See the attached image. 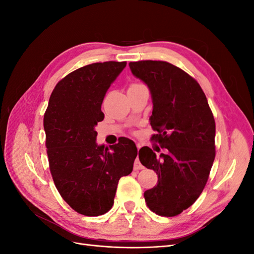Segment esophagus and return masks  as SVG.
Segmentation results:
<instances>
[{
  "mask_svg": "<svg viewBox=\"0 0 254 254\" xmlns=\"http://www.w3.org/2000/svg\"><path fill=\"white\" fill-rule=\"evenodd\" d=\"M137 147H139V146H137ZM133 168H134V171H137V170H143L144 168V166L141 164V162H140V160L139 159H135V161H134V166H133Z\"/></svg>",
  "mask_w": 254,
  "mask_h": 254,
  "instance_id": "1",
  "label": "esophagus"
}]
</instances>
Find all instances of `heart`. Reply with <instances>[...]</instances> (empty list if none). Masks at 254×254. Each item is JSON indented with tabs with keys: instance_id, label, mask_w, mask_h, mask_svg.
Segmentation results:
<instances>
[{
	"instance_id": "b5f03b06",
	"label": "heart",
	"mask_w": 254,
	"mask_h": 254,
	"mask_svg": "<svg viewBox=\"0 0 254 254\" xmlns=\"http://www.w3.org/2000/svg\"><path fill=\"white\" fill-rule=\"evenodd\" d=\"M135 86H139V84H137V83H133V84H131V86H130V88H132V87H135Z\"/></svg>"
}]
</instances>
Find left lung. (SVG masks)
I'll return each mask as SVG.
<instances>
[{
	"instance_id": "left-lung-1",
	"label": "left lung",
	"mask_w": 254,
	"mask_h": 254,
	"mask_svg": "<svg viewBox=\"0 0 254 254\" xmlns=\"http://www.w3.org/2000/svg\"><path fill=\"white\" fill-rule=\"evenodd\" d=\"M132 74L149 88L152 98L151 140L166 148L157 158L145 146L141 163L158 175V184L144 193L149 209L173 217L200 196L215 159V121L205 94L188 73L166 61L129 64Z\"/></svg>"
}]
</instances>
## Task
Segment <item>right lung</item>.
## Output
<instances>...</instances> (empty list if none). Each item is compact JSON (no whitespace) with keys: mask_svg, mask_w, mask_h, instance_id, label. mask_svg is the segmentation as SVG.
I'll return each mask as SVG.
<instances>
[{"mask_svg":"<svg viewBox=\"0 0 254 254\" xmlns=\"http://www.w3.org/2000/svg\"><path fill=\"white\" fill-rule=\"evenodd\" d=\"M126 61L84 65L67 74L53 90L43 126L50 171L64 200L86 216L108 212L121 177L132 172L137 150L122 137L97 145L95 126L104 120L102 104Z\"/></svg>","mask_w":254,"mask_h":254,"instance_id":"obj_1","label":"right lung"}]
</instances>
